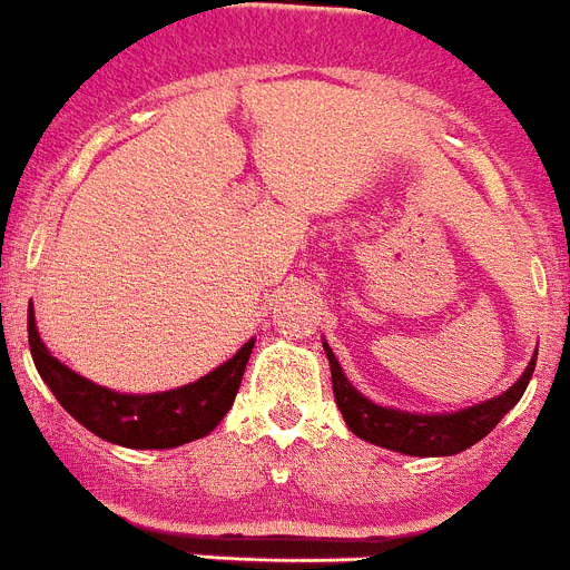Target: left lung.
Returning a JSON list of instances; mask_svg holds the SVG:
<instances>
[{"instance_id":"left-lung-1","label":"left lung","mask_w":570,"mask_h":570,"mask_svg":"<svg viewBox=\"0 0 570 570\" xmlns=\"http://www.w3.org/2000/svg\"><path fill=\"white\" fill-rule=\"evenodd\" d=\"M323 348L325 357H328V366H332L334 401H337L348 430L363 438V441H368V444L386 446V450L403 452V455H421V459L455 455L466 446L479 444L481 438L488 435L517 406L519 397L528 389L533 366H537V354H533L522 377L508 392L484 403H475L470 410L444 412V415H415V412L389 410V406L372 403L366 395H360L357 389L348 383L343 368H340L328 343H323Z\"/></svg>"}]
</instances>
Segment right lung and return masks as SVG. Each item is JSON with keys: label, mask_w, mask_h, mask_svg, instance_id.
Returning a JSON list of instances; mask_svg holds the SVG:
<instances>
[{"label": "right lung", "mask_w": 570, "mask_h": 570, "mask_svg": "<svg viewBox=\"0 0 570 570\" xmlns=\"http://www.w3.org/2000/svg\"><path fill=\"white\" fill-rule=\"evenodd\" d=\"M28 345L40 377L77 424L109 444L129 446V450H173L204 438L222 424L242 386L253 340H247L227 363L204 374L202 381L155 395L111 392L71 372L40 340L31 305H28Z\"/></svg>", "instance_id": "add662e5"}]
</instances>
